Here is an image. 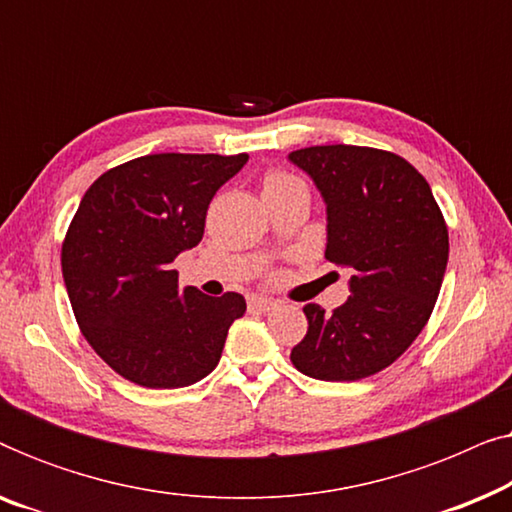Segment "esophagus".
<instances>
[{"label": "esophagus", "mask_w": 512, "mask_h": 512, "mask_svg": "<svg viewBox=\"0 0 512 512\" xmlns=\"http://www.w3.org/2000/svg\"><path fill=\"white\" fill-rule=\"evenodd\" d=\"M277 307V300L265 298V296H251L249 298V310L256 312H272Z\"/></svg>", "instance_id": "esophagus-1"}]
</instances>
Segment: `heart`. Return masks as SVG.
I'll return each mask as SVG.
<instances>
[{
  "instance_id": "1",
  "label": "heart",
  "mask_w": 512,
  "mask_h": 512,
  "mask_svg": "<svg viewBox=\"0 0 512 512\" xmlns=\"http://www.w3.org/2000/svg\"><path fill=\"white\" fill-rule=\"evenodd\" d=\"M293 181H300V179H296V177H293V174H289V172L270 170V172L263 177V193L277 191V188L289 186V184H293Z\"/></svg>"
}]
</instances>
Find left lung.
Instances as JSON below:
<instances>
[{
    "label": "left lung",
    "instance_id": "1",
    "mask_svg": "<svg viewBox=\"0 0 512 512\" xmlns=\"http://www.w3.org/2000/svg\"><path fill=\"white\" fill-rule=\"evenodd\" d=\"M289 158L326 200V261L354 270L345 305L303 307L310 326L291 363L314 380H363L391 366L429 321L450 254L445 216L429 181L391 151L328 144Z\"/></svg>",
    "mask_w": 512,
    "mask_h": 512
}]
</instances>
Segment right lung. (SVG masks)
<instances>
[{"label":"right lung","instance_id":"right-lung-1","mask_svg":"<svg viewBox=\"0 0 512 512\" xmlns=\"http://www.w3.org/2000/svg\"><path fill=\"white\" fill-rule=\"evenodd\" d=\"M247 160L151 153L111 167L83 195L62 240V277L83 338L125 380L177 389L219 363L247 303L179 289L172 263L202 240L214 193Z\"/></svg>","mask_w":512,"mask_h":512}]
</instances>
